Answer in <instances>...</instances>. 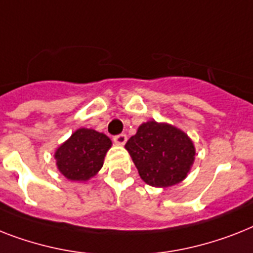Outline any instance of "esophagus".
<instances>
[{
  "label": "esophagus",
  "instance_id": "esophagus-1",
  "mask_svg": "<svg viewBox=\"0 0 253 253\" xmlns=\"http://www.w3.org/2000/svg\"><path fill=\"white\" fill-rule=\"evenodd\" d=\"M113 141L118 145H125L127 141V135L126 133H118L116 136H113Z\"/></svg>",
  "mask_w": 253,
  "mask_h": 253
}]
</instances>
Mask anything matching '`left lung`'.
Wrapping results in <instances>:
<instances>
[{
  "instance_id": "1",
  "label": "left lung",
  "mask_w": 253,
  "mask_h": 253,
  "mask_svg": "<svg viewBox=\"0 0 253 253\" xmlns=\"http://www.w3.org/2000/svg\"><path fill=\"white\" fill-rule=\"evenodd\" d=\"M139 175L153 187H169L186 178L195 160L192 141L175 127L149 121L125 145Z\"/></svg>"
}]
</instances>
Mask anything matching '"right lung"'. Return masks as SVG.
<instances>
[{
	"instance_id": "obj_1",
	"label": "right lung",
	"mask_w": 253,
	"mask_h": 253,
	"mask_svg": "<svg viewBox=\"0 0 253 253\" xmlns=\"http://www.w3.org/2000/svg\"><path fill=\"white\" fill-rule=\"evenodd\" d=\"M112 141L91 128H79L55 152L59 171L70 180H87L102 168Z\"/></svg>"
}]
</instances>
